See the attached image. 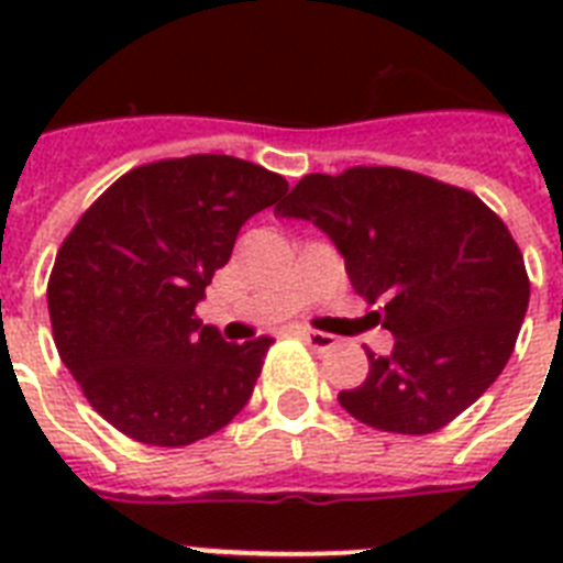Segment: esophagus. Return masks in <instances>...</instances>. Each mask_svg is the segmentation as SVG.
<instances>
[{"label":"esophagus","instance_id":"esophagus-1","mask_svg":"<svg viewBox=\"0 0 563 563\" xmlns=\"http://www.w3.org/2000/svg\"><path fill=\"white\" fill-rule=\"evenodd\" d=\"M300 339H303L309 347H316V351H327V347H333L335 344V335L318 333V330H300Z\"/></svg>","mask_w":563,"mask_h":563}]
</instances>
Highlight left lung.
<instances>
[{"mask_svg": "<svg viewBox=\"0 0 563 563\" xmlns=\"http://www.w3.org/2000/svg\"><path fill=\"white\" fill-rule=\"evenodd\" d=\"M274 212L318 224L342 251L353 291L385 303L394 351H368L365 383L339 394L353 418L429 435L503 374L529 274L503 219L476 195L409 169L353 166L307 175Z\"/></svg>", "mask_w": 563, "mask_h": 563, "instance_id": "8db88e82", "label": "left lung"}]
</instances>
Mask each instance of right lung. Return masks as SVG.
<instances>
[{"mask_svg":"<svg viewBox=\"0 0 563 563\" xmlns=\"http://www.w3.org/2000/svg\"><path fill=\"white\" fill-rule=\"evenodd\" d=\"M289 184L228 154L136 166L90 203L48 277L60 360L140 444L187 446L245 409L272 339L224 342L195 316L239 228Z\"/></svg>","mask_w":563,"mask_h":563,"instance_id":"right-lung-1","label":"right lung"}]
</instances>
